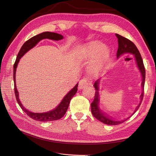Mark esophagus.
<instances>
[{"label": "esophagus", "mask_w": 156, "mask_h": 156, "mask_svg": "<svg viewBox=\"0 0 156 156\" xmlns=\"http://www.w3.org/2000/svg\"><path fill=\"white\" fill-rule=\"evenodd\" d=\"M90 80H88V78H83L79 82L78 84V88L79 89H83L84 88L88 87V86L90 84Z\"/></svg>", "instance_id": "esophagus-1"}]
</instances>
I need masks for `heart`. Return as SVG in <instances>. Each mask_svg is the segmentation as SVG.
Listing matches in <instances>:
<instances>
[{"label":"heart","instance_id":"b5f03b06","mask_svg":"<svg viewBox=\"0 0 156 156\" xmlns=\"http://www.w3.org/2000/svg\"><path fill=\"white\" fill-rule=\"evenodd\" d=\"M105 53L106 51L105 49H102V45L99 43H92L87 48L86 55L88 58H93L96 55L99 54L97 59L92 65V69L94 72H98L101 69Z\"/></svg>","mask_w":156,"mask_h":156}]
</instances>
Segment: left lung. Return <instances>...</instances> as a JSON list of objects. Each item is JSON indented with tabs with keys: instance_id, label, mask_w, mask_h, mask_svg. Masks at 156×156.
<instances>
[{
	"instance_id": "8db88e82",
	"label": "left lung",
	"mask_w": 156,
	"mask_h": 156,
	"mask_svg": "<svg viewBox=\"0 0 156 156\" xmlns=\"http://www.w3.org/2000/svg\"><path fill=\"white\" fill-rule=\"evenodd\" d=\"M116 37L118 39V49H117V57L119 58V56L121 55L122 54H125V53H131V54H133L135 56V60L137 62V65L139 68V69L141 74L142 76V93L140 96L141 97V101L140 104L137 107L136 109H135L133 115L135 113V112L137 111V109L140 108L141 103L143 100L144 98V84H145V69L144 65L143 59H142L141 55L140 54V51H139L138 49L137 48L136 45H135L133 42L129 40V39L125 38L122 36L119 35V34H115ZM99 80L100 79H98L97 81L94 82V87L96 89L95 92V95H94V101H92L91 103V112L92 114L93 115L94 117L98 119L99 121L103 122L105 124L109 125H117L119 124H121L122 122H125L126 120H127L128 119L130 118L131 117H128L127 119H125L121 121H117V120H112L111 118H109L107 117L104 113L100 111V109L98 108V102H99V93H98V84H99ZM131 115V116H132Z\"/></svg>"
}]
</instances>
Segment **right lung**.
<instances>
[{
	"label": "right lung",
	"mask_w": 156,
	"mask_h": 156,
	"mask_svg": "<svg viewBox=\"0 0 156 156\" xmlns=\"http://www.w3.org/2000/svg\"><path fill=\"white\" fill-rule=\"evenodd\" d=\"M63 38H64V37H63L62 35L55 34V33L48 32V31L41 33L40 34H38L37 35L34 36V37H31L22 45V47L21 49H20V51L17 55V57H16V61L14 64V66H13V80H14L15 94L16 99V101H17L18 104L22 108V110L24 111L25 113L29 116V117H30L31 119H34V120L41 121V122L51 121L58 120V119L64 117L66 111L68 110L70 100L75 95L76 92H77L78 84H76L75 87L65 96L64 98H63V100L62 101V102L59 103V105L55 109H54V110L46 112H41V113L32 112L31 111H29L27 109H26L24 107H23L19 98V93H18L17 89H16V82H15V74H16V66H17L19 59L21 58V57H23V55H24L25 53H27L29 50H30V49L34 48V46H35V45L37 44L39 41H41L44 39H52V40L57 41V40H60V39H62Z\"/></svg>",
	"instance_id": "obj_1"
}]
</instances>
